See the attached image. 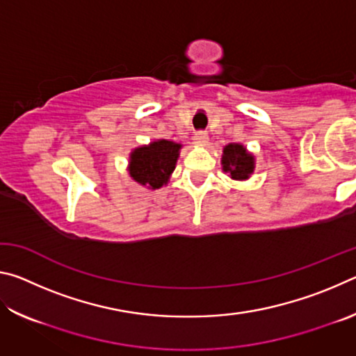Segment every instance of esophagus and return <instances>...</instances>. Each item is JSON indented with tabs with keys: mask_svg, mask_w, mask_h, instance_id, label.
Returning <instances> with one entry per match:
<instances>
[{
	"mask_svg": "<svg viewBox=\"0 0 356 356\" xmlns=\"http://www.w3.org/2000/svg\"><path fill=\"white\" fill-rule=\"evenodd\" d=\"M195 141H196L197 144H201V146H204V144H206V143L209 141V136H207L206 131H204V130L196 131V134H195Z\"/></svg>",
	"mask_w": 356,
	"mask_h": 356,
	"instance_id": "obj_1",
	"label": "esophagus"
}]
</instances>
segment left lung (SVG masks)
<instances>
[{
  "label": "left lung",
  "instance_id": "1",
  "mask_svg": "<svg viewBox=\"0 0 356 356\" xmlns=\"http://www.w3.org/2000/svg\"><path fill=\"white\" fill-rule=\"evenodd\" d=\"M222 170L231 172L232 179L245 180L254 170V159L240 144H227L222 150Z\"/></svg>",
  "mask_w": 356,
  "mask_h": 356
}]
</instances>
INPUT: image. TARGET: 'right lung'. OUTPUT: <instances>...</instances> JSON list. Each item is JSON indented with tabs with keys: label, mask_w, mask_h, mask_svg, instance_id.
Masks as SVG:
<instances>
[{
	"label": "right lung",
	"mask_w": 356,
	"mask_h": 356,
	"mask_svg": "<svg viewBox=\"0 0 356 356\" xmlns=\"http://www.w3.org/2000/svg\"><path fill=\"white\" fill-rule=\"evenodd\" d=\"M179 149L180 144L168 140H159L149 146L135 149L130 156V176L138 184L149 185L152 190L160 188L176 168Z\"/></svg>",
	"instance_id": "right-lung-1"
}]
</instances>
